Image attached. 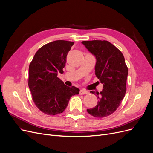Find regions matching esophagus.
<instances>
[{
  "mask_svg": "<svg viewBox=\"0 0 153 153\" xmlns=\"http://www.w3.org/2000/svg\"><path fill=\"white\" fill-rule=\"evenodd\" d=\"M89 93L88 91L85 90H81L79 91V94L80 95H85V94H88Z\"/></svg>",
  "mask_w": 153,
  "mask_h": 153,
  "instance_id": "esophagus-1",
  "label": "esophagus"
}]
</instances>
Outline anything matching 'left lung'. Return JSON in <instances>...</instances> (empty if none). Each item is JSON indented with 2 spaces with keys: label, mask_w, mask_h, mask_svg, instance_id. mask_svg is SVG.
<instances>
[{
  "label": "left lung",
  "mask_w": 153,
  "mask_h": 153,
  "mask_svg": "<svg viewBox=\"0 0 153 153\" xmlns=\"http://www.w3.org/2000/svg\"><path fill=\"white\" fill-rule=\"evenodd\" d=\"M81 43L95 57V75L103 84V90L97 93V105L87 109L95 117L112 114L120 106L126 93L128 70L122 53L107 41H82ZM90 93L95 94V91Z\"/></svg>",
  "instance_id": "obj_1"
}]
</instances>
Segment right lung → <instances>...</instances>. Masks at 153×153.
Masks as SVG:
<instances>
[{
  "instance_id": "add662e5",
  "label": "right lung",
  "mask_w": 153,
  "mask_h": 153,
  "mask_svg": "<svg viewBox=\"0 0 153 153\" xmlns=\"http://www.w3.org/2000/svg\"><path fill=\"white\" fill-rule=\"evenodd\" d=\"M73 42L58 40L45 44L36 52L28 68V87L38 109L50 116L63 112L79 88L64 85L57 76L63 73L67 55Z\"/></svg>"
}]
</instances>
